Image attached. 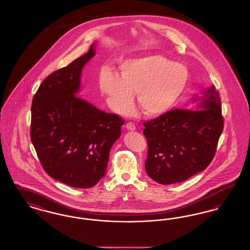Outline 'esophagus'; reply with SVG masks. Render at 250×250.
I'll use <instances>...</instances> for the list:
<instances>
[{
  "instance_id": "1",
  "label": "esophagus",
  "mask_w": 250,
  "mask_h": 250,
  "mask_svg": "<svg viewBox=\"0 0 250 250\" xmlns=\"http://www.w3.org/2000/svg\"><path fill=\"white\" fill-rule=\"evenodd\" d=\"M125 127H126V129H127V130H136V126H135V125H134L132 122H128V123L126 124Z\"/></svg>"
}]
</instances>
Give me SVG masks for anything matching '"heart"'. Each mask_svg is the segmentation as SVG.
<instances>
[{
  "instance_id": "1",
  "label": "heart",
  "mask_w": 250,
  "mask_h": 250,
  "mask_svg": "<svg viewBox=\"0 0 250 250\" xmlns=\"http://www.w3.org/2000/svg\"><path fill=\"white\" fill-rule=\"evenodd\" d=\"M121 76L110 69L99 75V89L109 107L118 114H127L134 107L137 93L139 107L150 117L167 112L188 82V72L179 63L159 54L125 61Z\"/></svg>"
}]
</instances>
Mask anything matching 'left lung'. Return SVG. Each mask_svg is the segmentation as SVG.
I'll list each match as a JSON object with an SVG mask.
<instances>
[{"label":"left lung","instance_id":"left-lung-1","mask_svg":"<svg viewBox=\"0 0 250 250\" xmlns=\"http://www.w3.org/2000/svg\"><path fill=\"white\" fill-rule=\"evenodd\" d=\"M194 109L175 108L144 122L148 176L161 185L184 182L205 169L214 158L224 121L220 97L212 85Z\"/></svg>","mask_w":250,"mask_h":250}]
</instances>
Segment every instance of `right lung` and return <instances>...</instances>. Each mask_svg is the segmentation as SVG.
I'll list each match as a JSON object with an SVG mask.
<instances>
[{
    "label": "right lung",
    "instance_id": "obj_1",
    "mask_svg": "<svg viewBox=\"0 0 250 250\" xmlns=\"http://www.w3.org/2000/svg\"><path fill=\"white\" fill-rule=\"evenodd\" d=\"M95 44L82 57L51 73L32 102L31 140L51 178L76 188L95 186L107 170L109 151L121 136L124 120L77 97L84 64Z\"/></svg>",
    "mask_w": 250,
    "mask_h": 250
}]
</instances>
